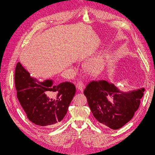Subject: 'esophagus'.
I'll list each match as a JSON object with an SVG mask.
<instances>
[{"label": "esophagus", "mask_w": 155, "mask_h": 155, "mask_svg": "<svg viewBox=\"0 0 155 155\" xmlns=\"http://www.w3.org/2000/svg\"><path fill=\"white\" fill-rule=\"evenodd\" d=\"M76 87H77V88L78 89V91L82 92L83 90H84V84L82 82H78L76 84Z\"/></svg>", "instance_id": "obj_1"}]
</instances>
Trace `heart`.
I'll return each instance as SVG.
<instances>
[{
  "label": "heart",
  "mask_w": 155,
  "mask_h": 155,
  "mask_svg": "<svg viewBox=\"0 0 155 155\" xmlns=\"http://www.w3.org/2000/svg\"><path fill=\"white\" fill-rule=\"evenodd\" d=\"M86 68L88 71H92L93 70H95V64L94 62H91L88 63L87 65H86Z\"/></svg>",
  "instance_id": "obj_1"
}]
</instances>
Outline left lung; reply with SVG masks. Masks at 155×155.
<instances>
[{
    "instance_id": "left-lung-1",
    "label": "left lung",
    "mask_w": 155,
    "mask_h": 155,
    "mask_svg": "<svg viewBox=\"0 0 155 155\" xmlns=\"http://www.w3.org/2000/svg\"><path fill=\"white\" fill-rule=\"evenodd\" d=\"M144 88L124 92L104 80L92 81L84 91L88 106L100 125L118 129L134 116L138 109ZM107 97L113 99L112 102Z\"/></svg>"
}]
</instances>
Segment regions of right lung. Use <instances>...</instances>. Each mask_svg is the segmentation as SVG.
<instances>
[{"instance_id":"add662e5","label":"right lung","mask_w":155,"mask_h":155,"mask_svg":"<svg viewBox=\"0 0 155 155\" xmlns=\"http://www.w3.org/2000/svg\"><path fill=\"white\" fill-rule=\"evenodd\" d=\"M14 80L18 99L31 122L50 128L61 123L75 94L74 84L65 82L54 85L52 80L40 81L20 62L16 64Z\"/></svg>"}]
</instances>
